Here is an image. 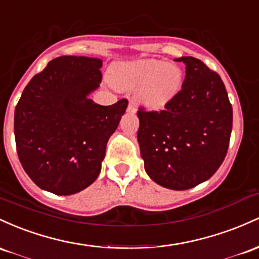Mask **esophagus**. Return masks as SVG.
I'll list each match as a JSON object with an SVG mask.
<instances>
[{
	"instance_id": "obj_1",
	"label": "esophagus",
	"mask_w": 259,
	"mask_h": 259,
	"mask_svg": "<svg viewBox=\"0 0 259 259\" xmlns=\"http://www.w3.org/2000/svg\"><path fill=\"white\" fill-rule=\"evenodd\" d=\"M127 111H128L130 114H136V112H137V107L133 105L132 103H130L128 107H127Z\"/></svg>"
}]
</instances>
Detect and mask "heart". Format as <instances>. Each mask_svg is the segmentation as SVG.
Masks as SVG:
<instances>
[{
	"label": "heart",
	"mask_w": 259,
	"mask_h": 259,
	"mask_svg": "<svg viewBox=\"0 0 259 259\" xmlns=\"http://www.w3.org/2000/svg\"><path fill=\"white\" fill-rule=\"evenodd\" d=\"M112 82L120 89H136L137 99L147 107L166 105L182 85V71L177 65L158 59L123 62L112 71Z\"/></svg>",
	"instance_id": "b5f03b06"
}]
</instances>
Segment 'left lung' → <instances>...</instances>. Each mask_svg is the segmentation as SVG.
<instances>
[{
  "mask_svg": "<svg viewBox=\"0 0 259 259\" xmlns=\"http://www.w3.org/2000/svg\"><path fill=\"white\" fill-rule=\"evenodd\" d=\"M176 61L186 66L182 89L161 111L139 109L137 138L148 176L184 191L210 179L225 159L232 107L219 74L194 57Z\"/></svg>",
  "mask_w": 259,
  "mask_h": 259,
  "instance_id": "1",
  "label": "left lung"
}]
</instances>
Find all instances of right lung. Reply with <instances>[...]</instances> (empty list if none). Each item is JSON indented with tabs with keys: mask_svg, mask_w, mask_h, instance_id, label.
<instances>
[{
	"mask_svg": "<svg viewBox=\"0 0 259 259\" xmlns=\"http://www.w3.org/2000/svg\"><path fill=\"white\" fill-rule=\"evenodd\" d=\"M103 61L61 56L34 75L14 111L18 158L44 191L69 196L97 180L106 144L128 101L103 106L89 95L101 83Z\"/></svg>",
	"mask_w": 259,
	"mask_h": 259,
	"instance_id": "obj_1",
	"label": "right lung"
}]
</instances>
